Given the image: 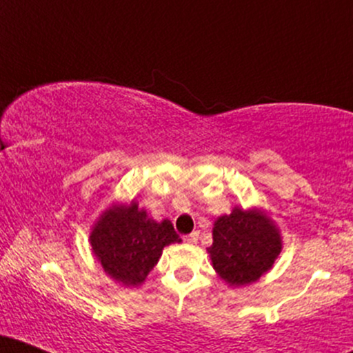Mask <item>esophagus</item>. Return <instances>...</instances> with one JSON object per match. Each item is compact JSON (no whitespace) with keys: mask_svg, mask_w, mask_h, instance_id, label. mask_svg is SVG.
Listing matches in <instances>:
<instances>
[{"mask_svg":"<svg viewBox=\"0 0 353 353\" xmlns=\"http://www.w3.org/2000/svg\"><path fill=\"white\" fill-rule=\"evenodd\" d=\"M197 241H199V232H190L189 236L184 237V242H188V244H196Z\"/></svg>","mask_w":353,"mask_h":353,"instance_id":"obj_1","label":"esophagus"}]
</instances>
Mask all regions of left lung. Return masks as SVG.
Listing matches in <instances>:
<instances>
[{"mask_svg":"<svg viewBox=\"0 0 353 353\" xmlns=\"http://www.w3.org/2000/svg\"><path fill=\"white\" fill-rule=\"evenodd\" d=\"M210 259L216 272L230 285H247L267 272L281 254V236L259 210L234 209L219 217L212 230Z\"/></svg>","mask_w":353,"mask_h":353,"instance_id":"1","label":"left lung"}]
</instances>
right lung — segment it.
<instances>
[{"mask_svg": "<svg viewBox=\"0 0 353 353\" xmlns=\"http://www.w3.org/2000/svg\"><path fill=\"white\" fill-rule=\"evenodd\" d=\"M181 242L169 221L154 222L136 202L106 210L91 232V245L101 265L124 285L144 282L165 245Z\"/></svg>", "mask_w": 353, "mask_h": 353, "instance_id": "right-lung-1", "label": "right lung"}]
</instances>
